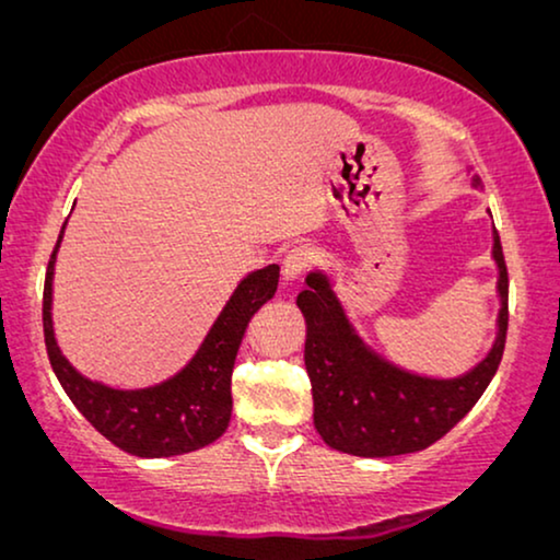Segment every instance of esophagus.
<instances>
[{"instance_id": "esophagus-1", "label": "esophagus", "mask_w": 560, "mask_h": 560, "mask_svg": "<svg viewBox=\"0 0 560 560\" xmlns=\"http://www.w3.org/2000/svg\"><path fill=\"white\" fill-rule=\"evenodd\" d=\"M313 265H316V252H313L311 247H305V244H301V247H293L285 255V259H282V280L301 278V275L305 270H311Z\"/></svg>"}]
</instances>
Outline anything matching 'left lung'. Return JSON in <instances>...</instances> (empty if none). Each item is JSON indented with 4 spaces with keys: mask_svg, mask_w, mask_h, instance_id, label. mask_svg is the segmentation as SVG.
Segmentation results:
<instances>
[{
    "mask_svg": "<svg viewBox=\"0 0 560 560\" xmlns=\"http://www.w3.org/2000/svg\"><path fill=\"white\" fill-rule=\"evenodd\" d=\"M494 259L500 267V334L485 362L458 380L416 377L374 357L351 331L328 280L308 275L298 308L308 324L305 370L313 389V423L328 446L372 458L412 454L443 439L477 405L508 341L510 280L497 229Z\"/></svg>",
    "mask_w": 560,
    "mask_h": 560,
    "instance_id": "obj_1",
    "label": "left lung"
}]
</instances>
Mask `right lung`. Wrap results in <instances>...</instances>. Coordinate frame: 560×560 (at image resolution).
Returning a JSON list of instances; mask_svg holds the SVG:
<instances>
[{"instance_id": "right-lung-1", "label": "right lung", "mask_w": 560, "mask_h": 560, "mask_svg": "<svg viewBox=\"0 0 560 560\" xmlns=\"http://www.w3.org/2000/svg\"><path fill=\"white\" fill-rule=\"evenodd\" d=\"M60 236L52 247L48 272H45L43 334L52 372L81 416L114 446L135 456L158 458L188 454L217 441L232 418V370L242 336L247 331L249 318L278 290L280 267L270 265L242 280L224 313L213 324L201 351L178 377L150 389L121 393V389H109L81 377L56 347L50 290L52 259H56Z\"/></svg>"}]
</instances>
